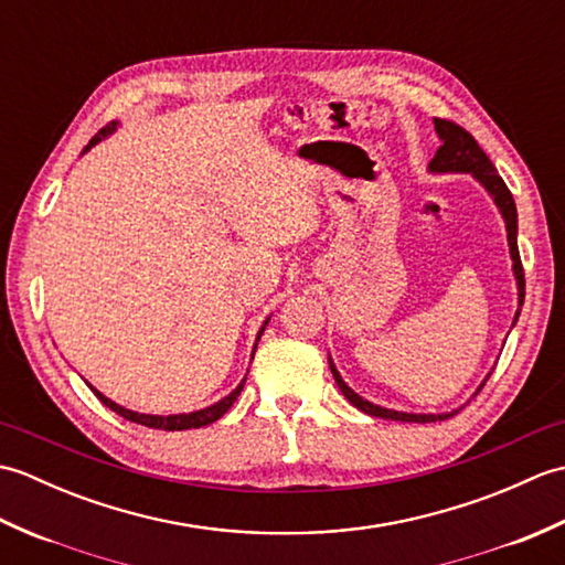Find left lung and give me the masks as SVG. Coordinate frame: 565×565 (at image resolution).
<instances>
[{
    "label": "left lung",
    "mask_w": 565,
    "mask_h": 565,
    "mask_svg": "<svg viewBox=\"0 0 565 565\" xmlns=\"http://www.w3.org/2000/svg\"><path fill=\"white\" fill-rule=\"evenodd\" d=\"M435 128L441 138V146L437 150L435 158L429 162L431 172H468L473 174L478 182H481L490 196L495 199L498 209L505 218L508 225V243H510V255H512V269H514V279H518V289H520V308L524 303V269H522V259H520V249H518V206H514V199L510 194L508 184L502 182V177L498 174L495 164L490 162L488 154L483 152V148L478 146L476 138L468 134L466 128H461L459 124L447 121V118H435ZM520 308L514 320L520 318ZM332 376L338 381L340 391L344 393V398L350 401L359 411L374 417H386V419H401V423H439V419H447L454 413H444V415H413V413H398V411H386V407H379L374 403L364 401L362 395H356L347 383L342 381L340 371L334 369V364L330 362ZM486 386V381L481 383V388ZM478 388V391H481Z\"/></svg>",
    "instance_id": "left-lung-1"
}]
</instances>
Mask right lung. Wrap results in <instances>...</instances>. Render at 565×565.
Returning a JSON list of instances; mask_svg holds the SVG:
<instances>
[{"instance_id":"right-lung-1","label":"right lung","mask_w":565,"mask_h":565,"mask_svg":"<svg viewBox=\"0 0 565 565\" xmlns=\"http://www.w3.org/2000/svg\"><path fill=\"white\" fill-rule=\"evenodd\" d=\"M116 128V121H111L109 126L106 128H102L97 136H94L92 140H89V146L84 148V150H89L92 146H97V142L102 140V138H106L111 134V130ZM264 332V328L259 330V334ZM243 386H245V381L239 383V386L231 393V395H225V398L221 401V403H215V405H211V407H203V411H196V413H189V415H142V413H134V411H126V407H121V405H116L114 401H109L106 398V395H102L97 388L94 386H89L92 391H94V395H97V398L106 405V407H111L114 413H118L121 417H126V419H130V423H138V425H146V427H152V429H164V431H179V429H191V427H206V425H211V423H215V419L218 417H223L227 411H231V405L237 401V395H239V391H243Z\"/></svg>"}]
</instances>
